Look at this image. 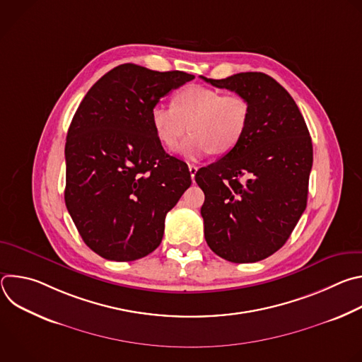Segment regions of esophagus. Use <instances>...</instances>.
<instances>
[{
    "mask_svg": "<svg viewBox=\"0 0 362 362\" xmlns=\"http://www.w3.org/2000/svg\"><path fill=\"white\" fill-rule=\"evenodd\" d=\"M189 172H190L192 180H194V175H196V172H197V166H194V165H189Z\"/></svg>",
    "mask_w": 362,
    "mask_h": 362,
    "instance_id": "obj_1",
    "label": "esophagus"
}]
</instances>
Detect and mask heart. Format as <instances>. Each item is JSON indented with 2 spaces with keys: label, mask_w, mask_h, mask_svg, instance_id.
<instances>
[{
  "label": "heart",
  "mask_w": 362,
  "mask_h": 362,
  "mask_svg": "<svg viewBox=\"0 0 362 362\" xmlns=\"http://www.w3.org/2000/svg\"><path fill=\"white\" fill-rule=\"evenodd\" d=\"M249 122V103L238 93L190 84L172 97V107L156 105L150 110V123L158 140L175 148L180 137L190 134L177 151L189 160H199L209 153L226 154L242 140Z\"/></svg>",
  "instance_id": "heart-1"
}]
</instances>
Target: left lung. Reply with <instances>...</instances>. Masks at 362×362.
<instances>
[{
	"label": "left lung",
	"instance_id": "left-lung-1",
	"mask_svg": "<svg viewBox=\"0 0 362 362\" xmlns=\"http://www.w3.org/2000/svg\"><path fill=\"white\" fill-rule=\"evenodd\" d=\"M249 103L239 144L196 172L204 193V239L223 259L262 261L281 249L306 208L313 141L291 94L264 73L202 77Z\"/></svg>",
	"mask_w": 362,
	"mask_h": 362
}]
</instances>
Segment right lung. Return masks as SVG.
<instances>
[{
    "label": "right lung",
    "mask_w": 362,
    "mask_h": 362,
    "mask_svg": "<svg viewBox=\"0 0 362 362\" xmlns=\"http://www.w3.org/2000/svg\"><path fill=\"white\" fill-rule=\"evenodd\" d=\"M193 78L122 64L80 103L64 150V200L84 243L105 259L130 262L156 249L166 214L192 183L187 165L154 134L150 110Z\"/></svg>",
    "instance_id": "1"
}]
</instances>
